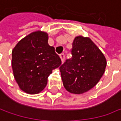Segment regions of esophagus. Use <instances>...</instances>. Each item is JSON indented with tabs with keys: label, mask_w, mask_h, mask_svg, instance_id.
<instances>
[{
	"label": "esophagus",
	"mask_w": 121,
	"mask_h": 121,
	"mask_svg": "<svg viewBox=\"0 0 121 121\" xmlns=\"http://www.w3.org/2000/svg\"><path fill=\"white\" fill-rule=\"evenodd\" d=\"M59 57H60V59H61L62 62H63L64 60H65V54H64V53L60 54H59Z\"/></svg>",
	"instance_id": "obj_1"
}]
</instances>
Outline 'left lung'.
I'll use <instances>...</instances> for the list:
<instances>
[{
    "mask_svg": "<svg viewBox=\"0 0 121 121\" xmlns=\"http://www.w3.org/2000/svg\"><path fill=\"white\" fill-rule=\"evenodd\" d=\"M72 58L59 67L63 85L74 94H82L94 87L105 72L106 59L102 52L88 37L74 38Z\"/></svg>",
    "mask_w": 121,
    "mask_h": 121,
    "instance_id": "obj_1",
    "label": "left lung"
}]
</instances>
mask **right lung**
Here are the masks:
<instances>
[{
  "instance_id": "right-lung-1",
  "label": "right lung",
  "mask_w": 121,
  "mask_h": 121,
  "mask_svg": "<svg viewBox=\"0 0 121 121\" xmlns=\"http://www.w3.org/2000/svg\"><path fill=\"white\" fill-rule=\"evenodd\" d=\"M48 34L31 32L20 40L12 51V68L19 88L29 94L40 93L47 86L52 70L61 65L54 47L48 44Z\"/></svg>"
}]
</instances>
